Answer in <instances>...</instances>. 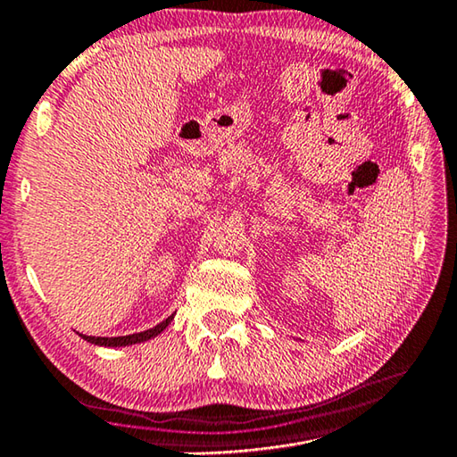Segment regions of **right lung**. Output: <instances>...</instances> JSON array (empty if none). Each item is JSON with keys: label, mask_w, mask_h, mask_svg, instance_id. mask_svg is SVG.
<instances>
[{"label": "right lung", "mask_w": 457, "mask_h": 457, "mask_svg": "<svg viewBox=\"0 0 457 457\" xmlns=\"http://www.w3.org/2000/svg\"><path fill=\"white\" fill-rule=\"evenodd\" d=\"M175 320V313L170 317H166L164 321H161L158 325H154L152 329L146 331H140V333H132V336H120V337H96V336H83V333H79L85 342L89 344H96V345H105V347H124V345H132V344H142V342H148V339L156 337L158 333H162L166 328H169V323Z\"/></svg>", "instance_id": "add662e5"}]
</instances>
